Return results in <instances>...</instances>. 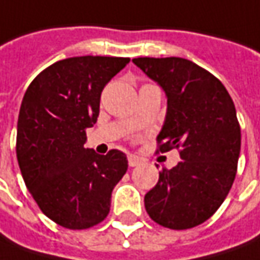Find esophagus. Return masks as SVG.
Segmentation results:
<instances>
[{
	"instance_id": "esophagus-1",
	"label": "esophagus",
	"mask_w": 260,
	"mask_h": 260,
	"mask_svg": "<svg viewBox=\"0 0 260 260\" xmlns=\"http://www.w3.org/2000/svg\"><path fill=\"white\" fill-rule=\"evenodd\" d=\"M142 162V159L138 156V155H128V164H129V167H137V165H139Z\"/></svg>"
}]
</instances>
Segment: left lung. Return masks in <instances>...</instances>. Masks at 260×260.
<instances>
[{
	"label": "left lung",
	"mask_w": 260,
	"mask_h": 260,
	"mask_svg": "<svg viewBox=\"0 0 260 260\" xmlns=\"http://www.w3.org/2000/svg\"><path fill=\"white\" fill-rule=\"evenodd\" d=\"M132 62L167 95L159 151L179 148L182 158L159 172L145 195V209L169 229L198 226L218 211L236 176L241 126L234 101L216 77L189 59L145 56Z\"/></svg>",
	"instance_id": "8db88e82"
}]
</instances>
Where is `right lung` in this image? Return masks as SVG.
Listing matches in <instances>:
<instances>
[{"label": "right lung", "mask_w": 260, "mask_h": 260, "mask_svg": "<svg viewBox=\"0 0 260 260\" xmlns=\"http://www.w3.org/2000/svg\"><path fill=\"white\" fill-rule=\"evenodd\" d=\"M129 58L74 56L52 63L26 89L17 125V159L26 188L55 223L88 229L107 218L126 155L85 148L104 86Z\"/></svg>", "instance_id": "1"}]
</instances>
